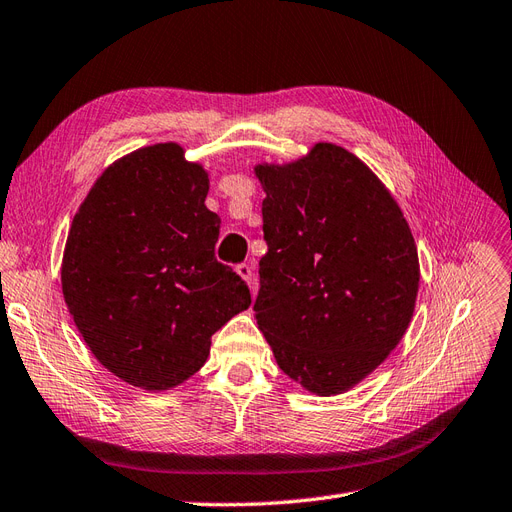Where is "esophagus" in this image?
Instances as JSON below:
<instances>
[{
  "instance_id": "obj_1",
  "label": "esophagus",
  "mask_w": 512,
  "mask_h": 512,
  "mask_svg": "<svg viewBox=\"0 0 512 512\" xmlns=\"http://www.w3.org/2000/svg\"><path fill=\"white\" fill-rule=\"evenodd\" d=\"M237 273L243 277V280L250 284V286H254V267L250 265V262H241V265H237Z\"/></svg>"
}]
</instances>
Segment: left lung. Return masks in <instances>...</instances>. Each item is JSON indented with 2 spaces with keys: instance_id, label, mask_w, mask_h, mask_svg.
<instances>
[{
  "instance_id": "8db88e82",
  "label": "left lung",
  "mask_w": 512,
  "mask_h": 512,
  "mask_svg": "<svg viewBox=\"0 0 512 512\" xmlns=\"http://www.w3.org/2000/svg\"><path fill=\"white\" fill-rule=\"evenodd\" d=\"M267 198L254 318L284 374L337 395L404 337L418 292L410 226L380 179L344 147L258 164Z\"/></svg>"
}]
</instances>
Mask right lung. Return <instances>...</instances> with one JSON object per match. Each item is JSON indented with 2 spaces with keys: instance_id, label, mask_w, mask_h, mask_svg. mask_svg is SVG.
Returning <instances> with one entry per match:
<instances>
[{
  "instance_id": "obj_1",
  "label": "right lung",
  "mask_w": 512,
  "mask_h": 512,
  "mask_svg": "<svg viewBox=\"0 0 512 512\" xmlns=\"http://www.w3.org/2000/svg\"><path fill=\"white\" fill-rule=\"evenodd\" d=\"M209 177L175 143L138 149L94 183L66 241L61 288L85 344L121 380L164 391L203 367L252 294L215 258Z\"/></svg>"
}]
</instances>
